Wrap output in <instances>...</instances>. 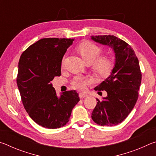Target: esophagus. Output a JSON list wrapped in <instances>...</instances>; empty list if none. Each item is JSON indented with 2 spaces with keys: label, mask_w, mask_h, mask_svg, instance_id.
<instances>
[{
  "label": "esophagus",
  "mask_w": 156,
  "mask_h": 156,
  "mask_svg": "<svg viewBox=\"0 0 156 156\" xmlns=\"http://www.w3.org/2000/svg\"><path fill=\"white\" fill-rule=\"evenodd\" d=\"M87 96H88V95L86 94H84V93L79 94V97H80V98H85Z\"/></svg>",
  "instance_id": "1"
}]
</instances>
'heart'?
Listing matches in <instances>:
<instances>
[{
	"instance_id": "heart-1",
	"label": "heart",
	"mask_w": 156,
	"mask_h": 156,
	"mask_svg": "<svg viewBox=\"0 0 156 156\" xmlns=\"http://www.w3.org/2000/svg\"><path fill=\"white\" fill-rule=\"evenodd\" d=\"M77 51L82 58L88 64L92 63V69L98 75L102 77H107L112 73L115 65L114 60L109 56L100 55L102 48L91 41H84L78 44ZM64 65V59L62 60V66ZM91 83L90 78L83 76H76L71 82V84L77 90H84L87 84Z\"/></svg>"
}]
</instances>
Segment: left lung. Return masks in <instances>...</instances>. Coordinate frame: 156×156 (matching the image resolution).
<instances>
[{
    "mask_svg": "<svg viewBox=\"0 0 156 156\" xmlns=\"http://www.w3.org/2000/svg\"><path fill=\"white\" fill-rule=\"evenodd\" d=\"M91 38L112 47L115 52V64L112 74L94 88L106 91L107 97L96 99L91 113L94 122L112 126L122 122L133 109L138 98L142 73L135 52L125 41L112 35L91 36Z\"/></svg>",
    "mask_w": 156,
    "mask_h": 156,
    "instance_id": "left-lung-1",
    "label": "left lung"
}]
</instances>
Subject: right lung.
Listing matches in <instances>:
<instances>
[{"instance_id":"right-lung-1","label":"right lung","mask_w":156,"mask_h":156,"mask_svg":"<svg viewBox=\"0 0 156 156\" xmlns=\"http://www.w3.org/2000/svg\"><path fill=\"white\" fill-rule=\"evenodd\" d=\"M73 39L42 38L21 55L16 78L21 100L34 122L47 129L67 124L75 105L80 100L75 90L58 98L51 81L60 76L62 57Z\"/></svg>"}]
</instances>
